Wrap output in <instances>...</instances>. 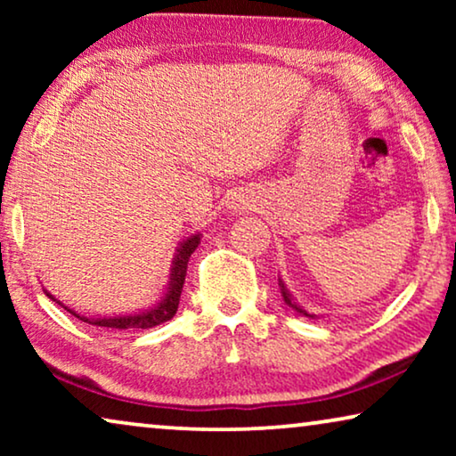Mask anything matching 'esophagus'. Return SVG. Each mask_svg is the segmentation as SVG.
Here are the masks:
<instances>
[{"mask_svg":"<svg viewBox=\"0 0 456 456\" xmlns=\"http://www.w3.org/2000/svg\"><path fill=\"white\" fill-rule=\"evenodd\" d=\"M230 208H232L234 211H242V209L248 208V203L247 201H234L232 205H230Z\"/></svg>","mask_w":456,"mask_h":456,"instance_id":"1","label":"esophagus"}]
</instances>
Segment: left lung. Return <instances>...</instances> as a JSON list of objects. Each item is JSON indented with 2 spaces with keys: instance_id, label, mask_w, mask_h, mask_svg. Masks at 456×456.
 Instances as JSON below:
<instances>
[{
  "instance_id": "obj_1",
  "label": "left lung",
  "mask_w": 456,
  "mask_h": 456,
  "mask_svg": "<svg viewBox=\"0 0 456 456\" xmlns=\"http://www.w3.org/2000/svg\"><path fill=\"white\" fill-rule=\"evenodd\" d=\"M278 289H280V295H282V301L286 303V307H290L292 311H297V315L309 317V320H320V315H315V314H309V311L305 309L303 305L298 303L295 297H292V292L289 290V286L284 284V280L280 278V276H278Z\"/></svg>"
}]
</instances>
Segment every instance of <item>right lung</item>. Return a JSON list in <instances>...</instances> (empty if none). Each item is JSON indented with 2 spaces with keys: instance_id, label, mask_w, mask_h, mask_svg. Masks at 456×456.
Instances as JSON below:
<instances>
[{
  "instance_id": "right-lung-1",
  "label": "right lung",
  "mask_w": 456,
  "mask_h": 456,
  "mask_svg": "<svg viewBox=\"0 0 456 456\" xmlns=\"http://www.w3.org/2000/svg\"><path fill=\"white\" fill-rule=\"evenodd\" d=\"M201 236H203L201 232H197V234L184 236V239L178 242L176 253H174V257H172L170 276H167V286H166L164 295H161L158 303L151 305V307H147V309H139V311H133V314H120V315H86V314H83V311L68 307V305L61 303L60 298H55L47 289H43V292H45L52 301L58 303L60 307H64L68 314L78 317L80 322L91 323V326L128 330V332L130 330H147V328L159 326V323L170 322L172 317L176 315L180 295H183V286H184L186 265H189L191 255L195 253L199 242H201Z\"/></svg>"
}]
</instances>
